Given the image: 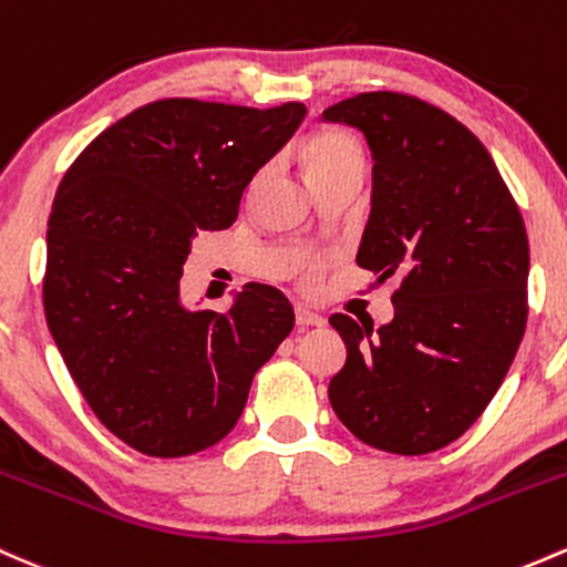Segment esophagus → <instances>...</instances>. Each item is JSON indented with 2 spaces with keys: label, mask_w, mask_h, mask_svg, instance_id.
Segmentation results:
<instances>
[{
  "label": "esophagus",
  "mask_w": 567,
  "mask_h": 567,
  "mask_svg": "<svg viewBox=\"0 0 567 567\" xmlns=\"http://www.w3.org/2000/svg\"><path fill=\"white\" fill-rule=\"evenodd\" d=\"M296 326L298 328H320V326H326V317L312 312V309H307V307H296Z\"/></svg>",
  "instance_id": "1"
}]
</instances>
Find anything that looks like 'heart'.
Wrapping results in <instances>:
<instances>
[{
	"label": "heart",
	"instance_id": "heart-1",
	"mask_svg": "<svg viewBox=\"0 0 567 567\" xmlns=\"http://www.w3.org/2000/svg\"><path fill=\"white\" fill-rule=\"evenodd\" d=\"M301 161L303 169H307L309 179L317 183L326 174H333L347 166L363 164V151L358 147V142L352 136L331 132V128H322L315 132L303 142L301 147ZM322 271V258H317L312 252H293L288 260V274L301 285H312L317 274Z\"/></svg>",
	"mask_w": 567,
	"mask_h": 567
}]
</instances>
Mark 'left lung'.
<instances>
[{
    "instance_id": "obj_1",
    "label": "left lung",
    "mask_w": 567,
    "mask_h": 567,
    "mask_svg": "<svg viewBox=\"0 0 567 567\" xmlns=\"http://www.w3.org/2000/svg\"><path fill=\"white\" fill-rule=\"evenodd\" d=\"M363 132L374 155L358 266L401 274L388 326L333 315L347 363L328 384L363 444L427 455L482 416L527 326L530 245L493 155L450 112L371 91L322 112Z\"/></svg>"
}]
</instances>
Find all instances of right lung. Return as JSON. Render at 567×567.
Wrapping results in <instances>:
<instances>
[{
  "label": "right lung",
  "instance_id": "right-lung-1",
  "mask_svg": "<svg viewBox=\"0 0 567 567\" xmlns=\"http://www.w3.org/2000/svg\"><path fill=\"white\" fill-rule=\"evenodd\" d=\"M303 115L301 102L158 99L104 128L55 190L48 328L99 422L142 455L188 457L226 439L255 371L293 331L271 285H245L223 315L190 312L179 277L193 236L231 226Z\"/></svg>",
  "mask_w": 567,
  "mask_h": 567
}]
</instances>
